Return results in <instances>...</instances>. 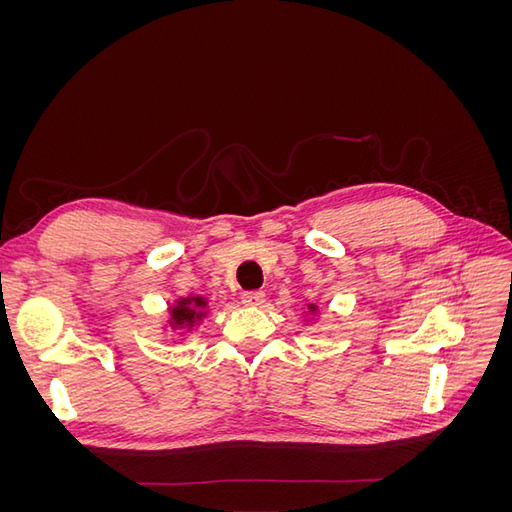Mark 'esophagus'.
I'll list each match as a JSON object with an SVG mask.
<instances>
[{"instance_id": "1", "label": "esophagus", "mask_w": 512, "mask_h": 512, "mask_svg": "<svg viewBox=\"0 0 512 512\" xmlns=\"http://www.w3.org/2000/svg\"><path fill=\"white\" fill-rule=\"evenodd\" d=\"M265 299H267V294L262 290H247L241 294V301L247 307H260L262 303H265Z\"/></svg>"}]
</instances>
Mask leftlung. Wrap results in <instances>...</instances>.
<instances>
[{
    "mask_svg": "<svg viewBox=\"0 0 512 512\" xmlns=\"http://www.w3.org/2000/svg\"><path fill=\"white\" fill-rule=\"evenodd\" d=\"M316 309H318L316 305H309V312H316Z\"/></svg>",
    "mask_w": 512,
    "mask_h": 512,
    "instance_id": "1",
    "label": "left lung"
}]
</instances>
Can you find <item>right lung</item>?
Instances as JSON below:
<instances>
[{
  "instance_id": "1",
  "label": "right lung",
  "mask_w": 512,
  "mask_h": 512,
  "mask_svg": "<svg viewBox=\"0 0 512 512\" xmlns=\"http://www.w3.org/2000/svg\"><path fill=\"white\" fill-rule=\"evenodd\" d=\"M205 307L207 301L203 297H185L179 299L177 305L170 307V329H179V331H192L194 324L205 318Z\"/></svg>"
}]
</instances>
